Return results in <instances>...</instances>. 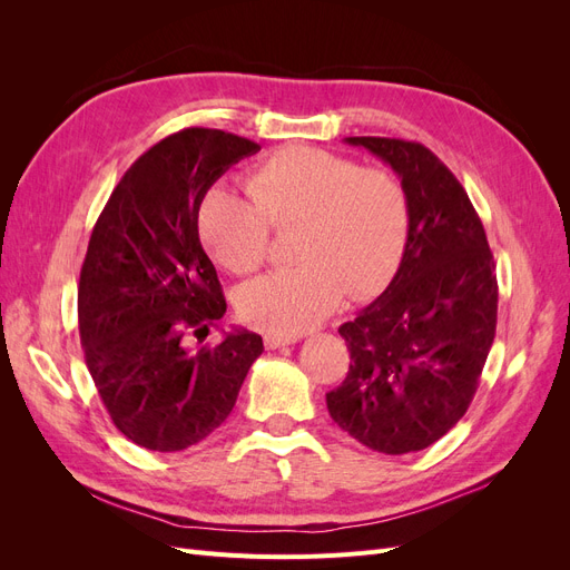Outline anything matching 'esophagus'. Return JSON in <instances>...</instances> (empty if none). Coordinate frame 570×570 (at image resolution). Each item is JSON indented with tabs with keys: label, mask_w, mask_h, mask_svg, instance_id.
Wrapping results in <instances>:
<instances>
[{
	"label": "esophagus",
	"mask_w": 570,
	"mask_h": 570,
	"mask_svg": "<svg viewBox=\"0 0 570 570\" xmlns=\"http://www.w3.org/2000/svg\"><path fill=\"white\" fill-rule=\"evenodd\" d=\"M295 342H297V337H283V335H266L264 337L266 350H281V347H285V344H295Z\"/></svg>",
	"instance_id": "34e87169"
}]
</instances>
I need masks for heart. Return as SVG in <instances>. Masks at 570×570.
Instances as JSON below:
<instances>
[{"instance_id": "1", "label": "heart", "mask_w": 570, "mask_h": 570, "mask_svg": "<svg viewBox=\"0 0 570 570\" xmlns=\"http://www.w3.org/2000/svg\"><path fill=\"white\" fill-rule=\"evenodd\" d=\"M247 187L249 195H239L216 185L199 204L202 239L228 271L262 268L273 226L299 223V264L237 289V312L252 327L299 335L331 316L347 292L366 299L394 278L411 235V202L390 170L297 145L273 151Z\"/></svg>"}]
</instances>
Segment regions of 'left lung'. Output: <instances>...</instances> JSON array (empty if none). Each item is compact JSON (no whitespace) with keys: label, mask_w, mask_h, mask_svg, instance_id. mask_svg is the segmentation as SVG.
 I'll return each mask as SVG.
<instances>
[{"label":"left lung","mask_w":570,"mask_h":570,"mask_svg":"<svg viewBox=\"0 0 570 570\" xmlns=\"http://www.w3.org/2000/svg\"><path fill=\"white\" fill-rule=\"evenodd\" d=\"M347 142L400 176L411 235L387 289L340 325L352 364L325 402L368 450L421 452L473 402L497 331L494 258L469 195L428 147L394 137Z\"/></svg>","instance_id":"obj_1"}]
</instances>
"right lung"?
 Instances as JSON below:
<instances>
[{
    "label": "right lung",
    "mask_w": 570,
    "mask_h": 570,
    "mask_svg": "<svg viewBox=\"0 0 570 570\" xmlns=\"http://www.w3.org/2000/svg\"><path fill=\"white\" fill-rule=\"evenodd\" d=\"M258 149L212 128L168 135L126 170L95 223L78 285L85 364L114 425L145 450L180 452L212 435L264 352L249 331L189 347L226 314L199 204Z\"/></svg>",
    "instance_id": "1"
}]
</instances>
